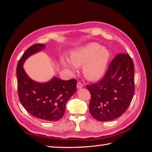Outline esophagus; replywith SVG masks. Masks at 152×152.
I'll list each match as a JSON object with an SVG mask.
<instances>
[{"mask_svg":"<svg viewBox=\"0 0 152 152\" xmlns=\"http://www.w3.org/2000/svg\"><path fill=\"white\" fill-rule=\"evenodd\" d=\"M82 87H83V85H82V84L81 83V82H78V84H77V88L78 89H80L82 88Z\"/></svg>","mask_w":152,"mask_h":152,"instance_id":"1","label":"esophagus"}]
</instances>
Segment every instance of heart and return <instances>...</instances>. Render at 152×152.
Wrapping results in <instances>:
<instances>
[{
  "label": "heart",
  "instance_id": "b5f03b06",
  "mask_svg": "<svg viewBox=\"0 0 152 152\" xmlns=\"http://www.w3.org/2000/svg\"><path fill=\"white\" fill-rule=\"evenodd\" d=\"M110 58V53L107 48L101 47L99 43H90L74 49L70 52V60L60 58L61 64L66 68L73 69L83 66L82 72L86 79L96 81L104 76Z\"/></svg>",
  "mask_w": 152,
  "mask_h": 152
}]
</instances>
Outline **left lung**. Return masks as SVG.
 <instances>
[{
	"mask_svg": "<svg viewBox=\"0 0 152 152\" xmlns=\"http://www.w3.org/2000/svg\"><path fill=\"white\" fill-rule=\"evenodd\" d=\"M91 94L89 110L99 121L120 117L132 101L134 94V64L128 54L119 53L110 64L99 83L86 85Z\"/></svg>",
	"mask_w": 152,
	"mask_h": 152,
	"instance_id": "left-lung-1",
	"label": "left lung"
}]
</instances>
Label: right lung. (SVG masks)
<instances>
[{
  "label": "right lung",
  "mask_w": 152,
  "mask_h": 152,
  "mask_svg": "<svg viewBox=\"0 0 152 152\" xmlns=\"http://www.w3.org/2000/svg\"><path fill=\"white\" fill-rule=\"evenodd\" d=\"M45 48L38 43L25 51L17 66L18 95L19 101L32 116L48 121H57L65 113L66 104L76 91L75 79L63 80L54 76L46 82L32 80L23 68L30 56Z\"/></svg>",
  "instance_id": "obj_1"
}]
</instances>
